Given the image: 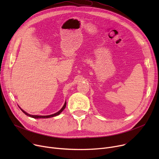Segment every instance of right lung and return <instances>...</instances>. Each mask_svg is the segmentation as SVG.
Returning a JSON list of instances; mask_svg holds the SVG:
<instances>
[{
    "instance_id": "right-lung-1",
    "label": "right lung",
    "mask_w": 159,
    "mask_h": 159,
    "mask_svg": "<svg viewBox=\"0 0 159 159\" xmlns=\"http://www.w3.org/2000/svg\"><path fill=\"white\" fill-rule=\"evenodd\" d=\"M66 106V101L65 102V103H64L63 107H62L61 108V109L59 111H58V112H57V113H54V114H52V115H45V116H44V115H30V114H28V113H26V111H24L23 110H22L20 107H19L20 108V110H22V111L24 113L26 114L27 116H30V117L34 118V119H47V118H50V117H53V116H55L58 115H59V114L65 109Z\"/></svg>"
}]
</instances>
